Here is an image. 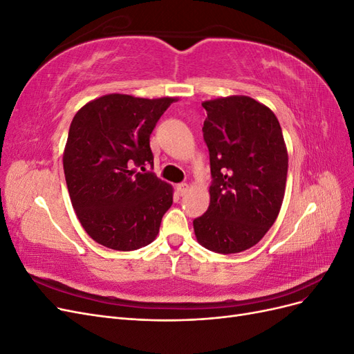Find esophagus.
<instances>
[{
    "label": "esophagus",
    "instance_id": "obj_1",
    "mask_svg": "<svg viewBox=\"0 0 354 354\" xmlns=\"http://www.w3.org/2000/svg\"><path fill=\"white\" fill-rule=\"evenodd\" d=\"M176 190H177L178 196H185L189 192V185L187 183H180V185L176 186Z\"/></svg>",
    "mask_w": 354,
    "mask_h": 354
}]
</instances>
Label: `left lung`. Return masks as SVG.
Listing matches in <instances>:
<instances>
[{
  "label": "left lung",
  "instance_id": "left-lung-1",
  "mask_svg": "<svg viewBox=\"0 0 354 354\" xmlns=\"http://www.w3.org/2000/svg\"><path fill=\"white\" fill-rule=\"evenodd\" d=\"M202 106L212 181L195 234L209 251L241 252L263 239L281 211L288 173L282 128L267 106L246 95Z\"/></svg>",
  "mask_w": 354,
  "mask_h": 354
}]
</instances>
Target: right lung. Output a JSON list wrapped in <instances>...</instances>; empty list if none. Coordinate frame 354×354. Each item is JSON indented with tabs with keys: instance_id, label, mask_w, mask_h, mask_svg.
I'll list each match as a JSON object with an SVG mask.
<instances>
[{
	"instance_id": "add662e5",
	"label": "right lung",
	"mask_w": 354,
	"mask_h": 354,
	"mask_svg": "<svg viewBox=\"0 0 354 354\" xmlns=\"http://www.w3.org/2000/svg\"><path fill=\"white\" fill-rule=\"evenodd\" d=\"M173 102L108 94L73 116L63 169L77 217L97 243L133 251L156 238L173 187L145 167H153L149 138Z\"/></svg>"
}]
</instances>
